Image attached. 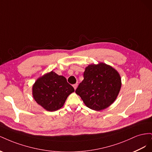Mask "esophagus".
<instances>
[{"mask_svg": "<svg viewBox=\"0 0 152 152\" xmlns=\"http://www.w3.org/2000/svg\"><path fill=\"white\" fill-rule=\"evenodd\" d=\"M73 88L75 89V90L77 89V84H73Z\"/></svg>", "mask_w": 152, "mask_h": 152, "instance_id": "esophagus-1", "label": "esophagus"}]
</instances>
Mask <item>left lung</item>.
I'll return each instance as SVG.
<instances>
[{
  "label": "left lung",
  "instance_id": "1",
  "mask_svg": "<svg viewBox=\"0 0 152 152\" xmlns=\"http://www.w3.org/2000/svg\"><path fill=\"white\" fill-rule=\"evenodd\" d=\"M121 85V78L118 72L107 64L99 63L86 68L84 80L75 93L87 107L99 111L115 102Z\"/></svg>",
  "mask_w": 152,
  "mask_h": 152
}]
</instances>
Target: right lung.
<instances>
[{
    "instance_id": "add662e5",
    "label": "right lung",
    "mask_w": 152,
    "mask_h": 152,
    "mask_svg": "<svg viewBox=\"0 0 152 152\" xmlns=\"http://www.w3.org/2000/svg\"><path fill=\"white\" fill-rule=\"evenodd\" d=\"M74 91L65 77L53 71L39 77L32 87L35 102L49 112L61 108L68 96Z\"/></svg>"
}]
</instances>
